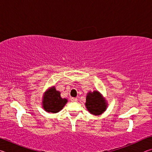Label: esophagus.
Instances as JSON below:
<instances>
[{"label":"esophagus","mask_w":152,"mask_h":152,"mask_svg":"<svg viewBox=\"0 0 152 152\" xmlns=\"http://www.w3.org/2000/svg\"><path fill=\"white\" fill-rule=\"evenodd\" d=\"M77 101H78V99H77V98H71V101L72 102H77Z\"/></svg>","instance_id":"esophagus-1"}]
</instances>
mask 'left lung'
<instances>
[{
	"label": "left lung",
	"mask_w": 152,
	"mask_h": 152,
	"mask_svg": "<svg viewBox=\"0 0 152 152\" xmlns=\"http://www.w3.org/2000/svg\"><path fill=\"white\" fill-rule=\"evenodd\" d=\"M85 104L89 112L95 115L102 114L107 108L105 101L102 98L101 94L97 91L88 93Z\"/></svg>",
	"instance_id": "1"
}]
</instances>
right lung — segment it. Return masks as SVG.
Here are the masks:
<instances>
[{
    "instance_id": "1",
    "label": "right lung",
    "mask_w": 152,
    "mask_h": 152,
    "mask_svg": "<svg viewBox=\"0 0 152 152\" xmlns=\"http://www.w3.org/2000/svg\"><path fill=\"white\" fill-rule=\"evenodd\" d=\"M66 102L67 99H62L60 92L56 91L55 87H52L45 92L43 107L46 111L56 113L62 109Z\"/></svg>"
}]
</instances>
